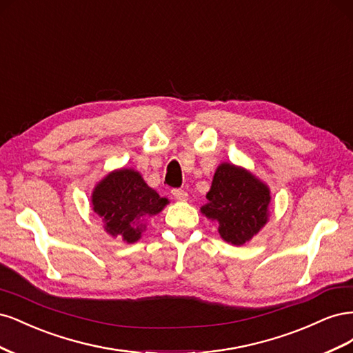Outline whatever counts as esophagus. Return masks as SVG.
Listing matches in <instances>:
<instances>
[{"mask_svg": "<svg viewBox=\"0 0 353 353\" xmlns=\"http://www.w3.org/2000/svg\"><path fill=\"white\" fill-rule=\"evenodd\" d=\"M172 196L176 200H179V201H185L188 199V193H187L185 190H183V188H174L172 190Z\"/></svg>", "mask_w": 353, "mask_h": 353, "instance_id": "1", "label": "esophagus"}]
</instances>
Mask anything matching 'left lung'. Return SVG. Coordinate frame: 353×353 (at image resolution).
I'll return each mask as SVG.
<instances>
[{"label": "left lung", "mask_w": 353, "mask_h": 353, "mask_svg": "<svg viewBox=\"0 0 353 353\" xmlns=\"http://www.w3.org/2000/svg\"><path fill=\"white\" fill-rule=\"evenodd\" d=\"M206 199L201 212L219 222L221 237L231 244L249 241L268 219V187L234 165L222 163L216 169Z\"/></svg>", "instance_id": "8db88e82"}]
</instances>
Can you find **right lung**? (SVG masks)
Segmentation results:
<instances>
[{"instance_id": "1", "label": "right lung", "mask_w": 353, "mask_h": 353, "mask_svg": "<svg viewBox=\"0 0 353 353\" xmlns=\"http://www.w3.org/2000/svg\"><path fill=\"white\" fill-rule=\"evenodd\" d=\"M166 203L131 169L109 174L92 194L94 212L103 218L105 231L113 237L121 236L126 243L140 239L144 221L162 210Z\"/></svg>"}]
</instances>
